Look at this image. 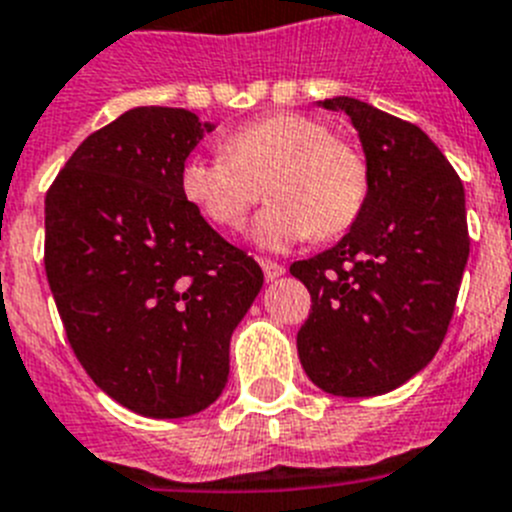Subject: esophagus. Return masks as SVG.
Instances as JSON below:
<instances>
[{"instance_id": "1", "label": "esophagus", "mask_w": 512, "mask_h": 512, "mask_svg": "<svg viewBox=\"0 0 512 512\" xmlns=\"http://www.w3.org/2000/svg\"><path fill=\"white\" fill-rule=\"evenodd\" d=\"M261 264V269H264V277H266V282H274V279H279L284 274V266L282 264H277V261H269V259H261L259 261Z\"/></svg>"}]
</instances>
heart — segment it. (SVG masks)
<instances>
[{
  "label": "heart",
  "instance_id": "1",
  "mask_svg": "<svg viewBox=\"0 0 512 512\" xmlns=\"http://www.w3.org/2000/svg\"><path fill=\"white\" fill-rule=\"evenodd\" d=\"M220 151L184 158L179 192L207 223L235 230L266 184L271 205L253 225V241L266 251H284L310 235H343L369 197V164L361 148L305 112L256 117L230 130Z\"/></svg>",
  "mask_w": 512,
  "mask_h": 512
}]
</instances>
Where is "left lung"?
Instances as JSON below:
<instances>
[{"label": "left lung", "mask_w": 512, "mask_h": 512, "mask_svg": "<svg viewBox=\"0 0 512 512\" xmlns=\"http://www.w3.org/2000/svg\"><path fill=\"white\" fill-rule=\"evenodd\" d=\"M359 130L369 197L341 241L289 266L312 297L307 377L338 397L395 390L436 356L469 259L464 184L418 125L354 97L320 102Z\"/></svg>", "instance_id": "8db88e82"}]
</instances>
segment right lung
<instances>
[{
    "label": "right lung",
    "mask_w": 512,
    "mask_h": 512,
    "mask_svg": "<svg viewBox=\"0 0 512 512\" xmlns=\"http://www.w3.org/2000/svg\"><path fill=\"white\" fill-rule=\"evenodd\" d=\"M215 125L135 107L89 135L45 194V274L76 359L146 418L220 397L230 336L264 271L179 192V166Z\"/></svg>",
    "instance_id": "add662e5"
}]
</instances>
